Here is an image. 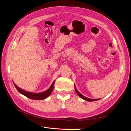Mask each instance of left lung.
Returning <instances> with one entry per match:
<instances>
[{"label":"left lung","instance_id":"left-lung-1","mask_svg":"<svg viewBox=\"0 0 131 131\" xmlns=\"http://www.w3.org/2000/svg\"><path fill=\"white\" fill-rule=\"evenodd\" d=\"M74 87H75V92H77V94L78 95V96L80 97V98H81L82 99H83V100H84L87 101H88V102H92V101H97V100H100V99H90V98H87V97L83 96L82 94H81L80 92H79V91H78V90L77 89L76 86L75 85V84H74Z\"/></svg>","mask_w":131,"mask_h":131}]
</instances>
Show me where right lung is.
I'll use <instances>...</instances> for the list:
<instances>
[{
  "label": "right lung",
  "mask_w": 131,
  "mask_h": 131,
  "mask_svg": "<svg viewBox=\"0 0 131 131\" xmlns=\"http://www.w3.org/2000/svg\"><path fill=\"white\" fill-rule=\"evenodd\" d=\"M54 83V81L53 82L52 85H51L50 88L47 90L44 91V92H42L41 93H38L29 92H28V91L23 90L22 89L19 88L18 86L16 85L15 84V83H14V84L15 86V88H16V89L17 90L18 92L21 94L24 95V96H25L26 97L29 98L30 99H31V100H44V99L46 98L47 97H49L51 94V92H52L53 89Z\"/></svg>",
  "instance_id": "obj_1"
}]
</instances>
